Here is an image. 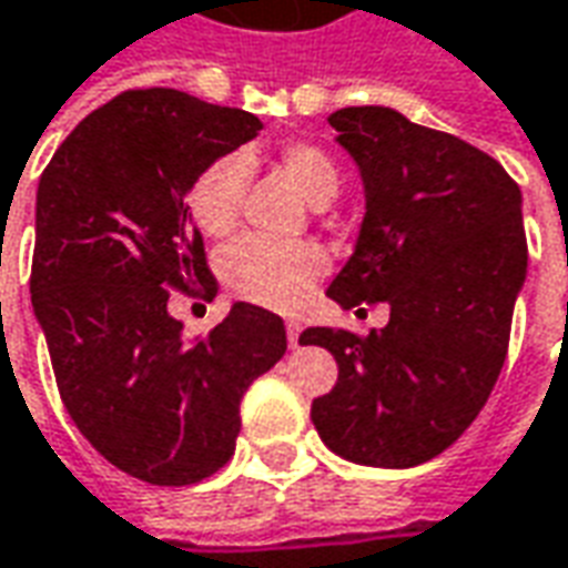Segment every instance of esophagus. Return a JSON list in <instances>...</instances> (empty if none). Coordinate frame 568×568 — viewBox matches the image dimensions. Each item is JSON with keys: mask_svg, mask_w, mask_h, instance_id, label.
I'll return each instance as SVG.
<instances>
[{"mask_svg": "<svg viewBox=\"0 0 568 568\" xmlns=\"http://www.w3.org/2000/svg\"><path fill=\"white\" fill-rule=\"evenodd\" d=\"M285 335H288V347L295 351V347H297V338H301V325H297V323H288V325H285Z\"/></svg>", "mask_w": 568, "mask_h": 568, "instance_id": "obj_1", "label": "esophagus"}]
</instances>
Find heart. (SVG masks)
<instances>
[{
	"label": "heart",
	"mask_w": 568,
	"mask_h": 568,
	"mask_svg": "<svg viewBox=\"0 0 568 568\" xmlns=\"http://www.w3.org/2000/svg\"><path fill=\"white\" fill-rule=\"evenodd\" d=\"M280 162L288 181L313 205H325L338 196V165L320 146L288 144ZM243 187L245 160L240 153L212 162L190 187L187 205L193 224L212 240L227 236L240 221ZM323 271L325 255L311 243H273L245 236L221 255V280L230 292L271 311H295L297 304H304Z\"/></svg>",
	"instance_id": "1"
}]
</instances>
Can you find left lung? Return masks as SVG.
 Returning <instances> with one entry per match:
<instances>
[{"mask_svg": "<svg viewBox=\"0 0 568 568\" xmlns=\"http://www.w3.org/2000/svg\"><path fill=\"white\" fill-rule=\"evenodd\" d=\"M328 125L366 196L328 297L344 311L384 301L390 320L368 338L328 325L301 335L338 363L311 418L341 458L403 470L449 449L505 366L529 264L523 193L483 150L394 106H344Z\"/></svg>", "mask_w": 568, "mask_h": 568, "instance_id": "obj_1", "label": "left lung"}]
</instances>
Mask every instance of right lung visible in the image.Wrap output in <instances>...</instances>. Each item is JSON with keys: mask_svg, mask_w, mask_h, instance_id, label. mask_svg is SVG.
<instances>
[{"mask_svg": "<svg viewBox=\"0 0 568 568\" xmlns=\"http://www.w3.org/2000/svg\"><path fill=\"white\" fill-rule=\"evenodd\" d=\"M264 122L187 91H125L58 146L36 190L33 313L70 418L106 462L153 486H190L230 462L248 384L285 353L276 313L236 301L184 338L172 288H205L187 196Z\"/></svg>", "mask_w": 568, "mask_h": 568, "instance_id": "right-lung-1", "label": "right lung"}]
</instances>
